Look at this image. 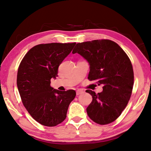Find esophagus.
Masks as SVG:
<instances>
[{
  "label": "esophagus",
  "mask_w": 151,
  "mask_h": 151,
  "mask_svg": "<svg viewBox=\"0 0 151 151\" xmlns=\"http://www.w3.org/2000/svg\"><path fill=\"white\" fill-rule=\"evenodd\" d=\"M82 93H83V91L80 90V89H78V90L76 91V95H79Z\"/></svg>",
  "instance_id": "1"
}]
</instances>
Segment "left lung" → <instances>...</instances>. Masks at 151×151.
<instances>
[{
    "instance_id": "left-lung-1",
    "label": "left lung",
    "mask_w": 151,
    "mask_h": 151,
    "mask_svg": "<svg viewBox=\"0 0 151 151\" xmlns=\"http://www.w3.org/2000/svg\"><path fill=\"white\" fill-rule=\"evenodd\" d=\"M78 53L90 65L88 79L103 85V91L93 97L88 116L97 124H107L121 115L130 100L134 85V71L130 58L120 46L109 40L78 43L72 53Z\"/></svg>"
}]
</instances>
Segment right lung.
Masks as SVG:
<instances>
[{
  "instance_id": "obj_1",
  "label": "right lung",
  "mask_w": 151,
  "mask_h": 151,
  "mask_svg": "<svg viewBox=\"0 0 151 151\" xmlns=\"http://www.w3.org/2000/svg\"><path fill=\"white\" fill-rule=\"evenodd\" d=\"M76 43L39 44L24 55L17 71V85L23 104L32 117L46 127L64 121L74 90L60 91L51 87L58 68Z\"/></svg>"
}]
</instances>
